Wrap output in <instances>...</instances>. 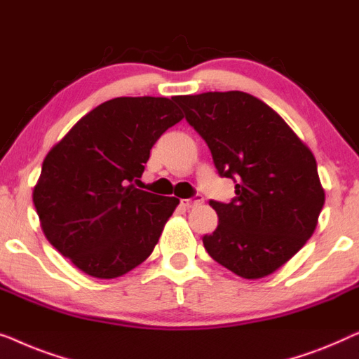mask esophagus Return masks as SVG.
<instances>
[{"label": "esophagus", "instance_id": "obj_1", "mask_svg": "<svg viewBox=\"0 0 359 359\" xmlns=\"http://www.w3.org/2000/svg\"><path fill=\"white\" fill-rule=\"evenodd\" d=\"M201 203H203V196H201V195H195L194 198L180 200V205L184 206V208H187V210L194 208V206H198V205H201Z\"/></svg>", "mask_w": 359, "mask_h": 359}]
</instances>
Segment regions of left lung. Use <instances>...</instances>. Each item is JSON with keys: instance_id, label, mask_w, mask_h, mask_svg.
I'll list each match as a JSON object with an SVG mask.
<instances>
[{"instance_id": "left-lung-1", "label": "left lung", "mask_w": 359, "mask_h": 359, "mask_svg": "<svg viewBox=\"0 0 359 359\" xmlns=\"http://www.w3.org/2000/svg\"><path fill=\"white\" fill-rule=\"evenodd\" d=\"M174 100L208 144L218 174L236 184L229 203L210 200L219 224L203 236L206 252L242 278L271 275L306 244L324 206L314 154L273 109L247 93Z\"/></svg>"}]
</instances>
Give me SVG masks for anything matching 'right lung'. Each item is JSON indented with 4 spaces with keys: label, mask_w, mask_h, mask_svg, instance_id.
I'll return each instance as SVG.
<instances>
[{
    "label": "right lung",
    "mask_w": 359,
    "mask_h": 359,
    "mask_svg": "<svg viewBox=\"0 0 359 359\" xmlns=\"http://www.w3.org/2000/svg\"><path fill=\"white\" fill-rule=\"evenodd\" d=\"M184 118L172 99L115 97L86 114L43 159L34 205L50 244L86 275L148 259L179 200L140 190L149 151Z\"/></svg>",
    "instance_id": "right-lung-1"
}]
</instances>
